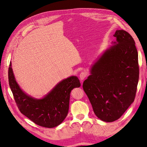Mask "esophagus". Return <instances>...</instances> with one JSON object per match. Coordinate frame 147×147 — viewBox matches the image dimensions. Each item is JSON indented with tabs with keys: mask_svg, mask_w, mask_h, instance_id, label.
Listing matches in <instances>:
<instances>
[{
	"mask_svg": "<svg viewBox=\"0 0 147 147\" xmlns=\"http://www.w3.org/2000/svg\"><path fill=\"white\" fill-rule=\"evenodd\" d=\"M87 73L84 72V71H82L80 74V80L82 81L84 79L86 78V77L87 76Z\"/></svg>",
	"mask_w": 147,
	"mask_h": 147,
	"instance_id": "34e87169",
	"label": "esophagus"
}]
</instances>
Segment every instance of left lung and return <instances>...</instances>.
Segmentation results:
<instances>
[{
  "label": "left lung",
  "instance_id": "1",
  "mask_svg": "<svg viewBox=\"0 0 147 147\" xmlns=\"http://www.w3.org/2000/svg\"><path fill=\"white\" fill-rule=\"evenodd\" d=\"M113 36L116 41L92 66L83 83L94 113L106 122L119 119L134 101L140 73L133 37L123 30Z\"/></svg>",
  "mask_w": 147,
  "mask_h": 147
}]
</instances>
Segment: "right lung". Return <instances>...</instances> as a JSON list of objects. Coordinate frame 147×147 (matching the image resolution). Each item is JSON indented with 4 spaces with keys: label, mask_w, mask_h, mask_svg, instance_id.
<instances>
[{
    "label": "right lung",
    "mask_w": 147,
    "mask_h": 147,
    "mask_svg": "<svg viewBox=\"0 0 147 147\" xmlns=\"http://www.w3.org/2000/svg\"><path fill=\"white\" fill-rule=\"evenodd\" d=\"M11 66V62L9 84L20 112L38 126L52 128L59 125L67 115L71 90L81 85L78 77L71 76L63 80L43 98L36 99L20 88Z\"/></svg>",
    "instance_id": "add662e5"
}]
</instances>
